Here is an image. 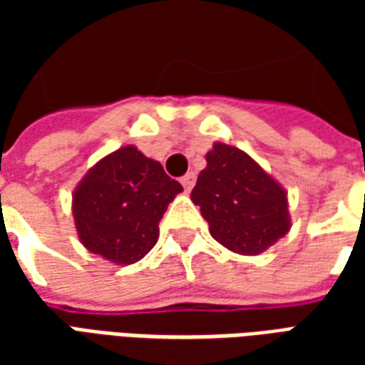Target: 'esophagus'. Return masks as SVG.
Masks as SVG:
<instances>
[{
    "instance_id": "obj_1",
    "label": "esophagus",
    "mask_w": 365,
    "mask_h": 365,
    "mask_svg": "<svg viewBox=\"0 0 365 365\" xmlns=\"http://www.w3.org/2000/svg\"><path fill=\"white\" fill-rule=\"evenodd\" d=\"M182 185L185 191H191V187L195 185V174H193V172H187V174L183 175Z\"/></svg>"
}]
</instances>
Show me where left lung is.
I'll return each instance as SVG.
<instances>
[{
	"label": "left lung",
	"mask_w": 365,
	"mask_h": 365,
	"mask_svg": "<svg viewBox=\"0 0 365 365\" xmlns=\"http://www.w3.org/2000/svg\"><path fill=\"white\" fill-rule=\"evenodd\" d=\"M205 160L191 201L219 245L256 256L289 232L287 191L256 160L222 143H215Z\"/></svg>",
	"instance_id": "obj_1"
}]
</instances>
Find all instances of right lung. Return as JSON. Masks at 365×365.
I'll list each match as a JSON object with an SVG mask.
<instances>
[{"label": "right lung", "mask_w": 365, "mask_h": 365, "mask_svg": "<svg viewBox=\"0 0 365 365\" xmlns=\"http://www.w3.org/2000/svg\"><path fill=\"white\" fill-rule=\"evenodd\" d=\"M183 187L128 144L90 168L72 195L78 238L117 266L143 260L158 240V222Z\"/></svg>", "instance_id": "1"}]
</instances>
